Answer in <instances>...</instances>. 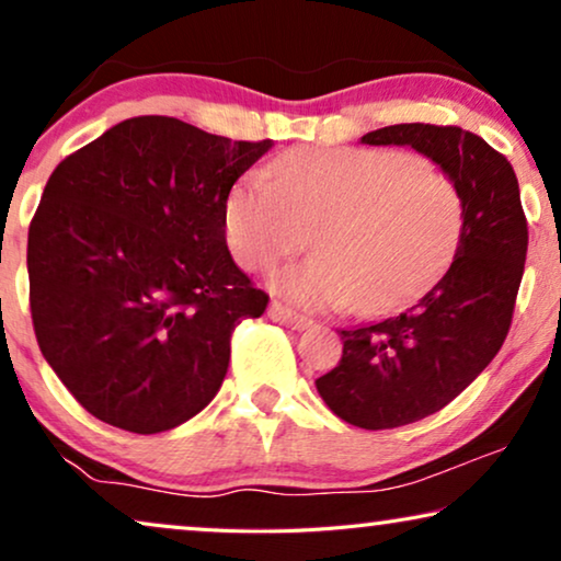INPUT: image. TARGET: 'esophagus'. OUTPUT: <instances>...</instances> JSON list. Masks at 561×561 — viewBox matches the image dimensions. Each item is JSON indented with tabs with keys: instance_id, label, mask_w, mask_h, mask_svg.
I'll return each instance as SVG.
<instances>
[{
	"instance_id": "1",
	"label": "esophagus",
	"mask_w": 561,
	"mask_h": 561,
	"mask_svg": "<svg viewBox=\"0 0 561 561\" xmlns=\"http://www.w3.org/2000/svg\"><path fill=\"white\" fill-rule=\"evenodd\" d=\"M267 317H271L273 321H278V324H283V327L296 329V332H301V329L311 327V319L301 317V313H294L288 309V306H283L278 301L271 304V309H267Z\"/></svg>"
}]
</instances>
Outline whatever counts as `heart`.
<instances>
[{
	"mask_svg": "<svg viewBox=\"0 0 561 561\" xmlns=\"http://www.w3.org/2000/svg\"><path fill=\"white\" fill-rule=\"evenodd\" d=\"M465 229V196L439 168L393 148H294L271 175L229 188L225 237L250 271H271L313 232L317 255L275 273L304 309L380 317L419 298L447 271Z\"/></svg>",
	"mask_w": 561,
	"mask_h": 561,
	"instance_id": "heart-1",
	"label": "heart"
}]
</instances>
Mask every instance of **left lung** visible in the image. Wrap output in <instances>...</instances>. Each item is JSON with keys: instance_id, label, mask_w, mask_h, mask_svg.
I'll use <instances>...</instances> for the list:
<instances>
[{"instance_id": "8db88e82", "label": "left lung", "mask_w": 561, "mask_h": 561, "mask_svg": "<svg viewBox=\"0 0 561 561\" xmlns=\"http://www.w3.org/2000/svg\"><path fill=\"white\" fill-rule=\"evenodd\" d=\"M365 145H409L459 183L465 229L447 273L398 317L342 329V359L319 396L352 426L413 424L462 393L508 336L528 225L508 158L462 127L390 125Z\"/></svg>"}]
</instances>
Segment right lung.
<instances>
[{
	"label": "right lung",
	"mask_w": 561,
	"mask_h": 561,
	"mask_svg": "<svg viewBox=\"0 0 561 561\" xmlns=\"http://www.w3.org/2000/svg\"><path fill=\"white\" fill-rule=\"evenodd\" d=\"M273 148L133 117L60 160L27 232L43 357L104 424L158 434L211 403L267 294L234 265L225 202Z\"/></svg>",
	"instance_id": "1"
}]
</instances>
